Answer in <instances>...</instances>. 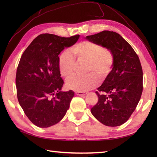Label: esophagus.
Returning a JSON list of instances; mask_svg holds the SVG:
<instances>
[{"label": "esophagus", "instance_id": "34e87169", "mask_svg": "<svg viewBox=\"0 0 157 157\" xmlns=\"http://www.w3.org/2000/svg\"><path fill=\"white\" fill-rule=\"evenodd\" d=\"M88 92H76V95L77 96H84V95H86Z\"/></svg>", "mask_w": 157, "mask_h": 157}]
</instances>
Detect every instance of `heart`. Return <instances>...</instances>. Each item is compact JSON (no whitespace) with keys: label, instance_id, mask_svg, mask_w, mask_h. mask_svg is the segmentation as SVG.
Segmentation results:
<instances>
[{"label":"heart","instance_id":"1","mask_svg":"<svg viewBox=\"0 0 157 157\" xmlns=\"http://www.w3.org/2000/svg\"><path fill=\"white\" fill-rule=\"evenodd\" d=\"M88 63V71H94L101 78H105L111 72L113 56L107 48L90 41H83L73 46L69 52H64L59 56V70L61 75L68 78L73 74L75 60ZM98 79L94 74L87 77H73L66 82V86L76 92H86L98 86Z\"/></svg>","mask_w":157,"mask_h":157}]
</instances>
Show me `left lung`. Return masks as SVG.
<instances>
[{
  "label": "left lung",
  "instance_id": "left-lung-1",
  "mask_svg": "<svg viewBox=\"0 0 157 157\" xmlns=\"http://www.w3.org/2000/svg\"><path fill=\"white\" fill-rule=\"evenodd\" d=\"M85 39L109 49L113 56L112 70L96 92L98 101L91 113L107 126L126 122L134 111L143 91V71L130 44L116 32L103 31Z\"/></svg>",
  "mask_w": 157,
  "mask_h": 157
}]
</instances>
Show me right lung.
<instances>
[{
	"mask_svg": "<svg viewBox=\"0 0 157 157\" xmlns=\"http://www.w3.org/2000/svg\"><path fill=\"white\" fill-rule=\"evenodd\" d=\"M80 35L65 38L52 34L36 37L22 54L16 84L20 105L38 127L58 123L69 108L74 92L61 91L63 80L59 70V54L74 45Z\"/></svg>",
	"mask_w": 157,
	"mask_h": 157,
	"instance_id": "right-lung-1",
	"label": "right lung"
}]
</instances>
